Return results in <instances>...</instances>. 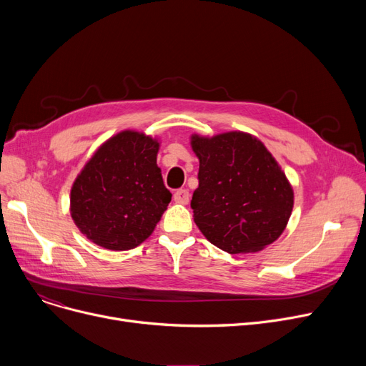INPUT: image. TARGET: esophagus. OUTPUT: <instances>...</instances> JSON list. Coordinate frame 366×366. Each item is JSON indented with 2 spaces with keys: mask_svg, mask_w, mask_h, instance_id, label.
Returning a JSON list of instances; mask_svg holds the SVG:
<instances>
[{
  "mask_svg": "<svg viewBox=\"0 0 366 366\" xmlns=\"http://www.w3.org/2000/svg\"><path fill=\"white\" fill-rule=\"evenodd\" d=\"M173 200L179 204H188L189 202V193L188 189H178L175 194H173Z\"/></svg>",
  "mask_w": 366,
  "mask_h": 366,
  "instance_id": "34e87169",
  "label": "esophagus"
}]
</instances>
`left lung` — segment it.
<instances>
[{
	"label": "left lung",
	"mask_w": 366,
	"mask_h": 366,
	"mask_svg": "<svg viewBox=\"0 0 366 366\" xmlns=\"http://www.w3.org/2000/svg\"><path fill=\"white\" fill-rule=\"evenodd\" d=\"M199 188L191 209L203 236L228 254L258 252L286 228L294 189L264 144L244 132L191 137Z\"/></svg>",
	"instance_id": "obj_1"
}]
</instances>
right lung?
<instances>
[{
	"instance_id": "1",
	"label": "right lung",
	"mask_w": 366,
	"mask_h": 366,
	"mask_svg": "<svg viewBox=\"0 0 366 366\" xmlns=\"http://www.w3.org/2000/svg\"><path fill=\"white\" fill-rule=\"evenodd\" d=\"M159 147L144 133L123 130L96 149L71 188V217L89 240L129 251L151 236L172 200Z\"/></svg>"
}]
</instances>
